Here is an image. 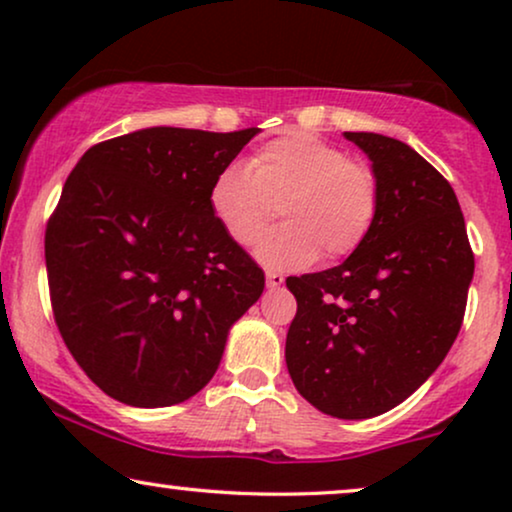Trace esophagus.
Instances as JSON below:
<instances>
[{"mask_svg":"<svg viewBox=\"0 0 512 512\" xmlns=\"http://www.w3.org/2000/svg\"><path fill=\"white\" fill-rule=\"evenodd\" d=\"M265 284H268V289H277V286L284 284V275L282 272H268L265 275Z\"/></svg>","mask_w":512,"mask_h":512,"instance_id":"obj_1","label":"esophagus"}]
</instances>
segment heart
Instances as JSON below:
<instances>
[{"instance_id": "b5f03b06", "label": "heart", "mask_w": 512, "mask_h": 512, "mask_svg": "<svg viewBox=\"0 0 512 512\" xmlns=\"http://www.w3.org/2000/svg\"><path fill=\"white\" fill-rule=\"evenodd\" d=\"M382 188L368 163L340 146L291 132L263 144L249 165H223L209 186V209L230 240L249 247L272 216H284L256 244L258 261L277 270L352 256L373 233Z\"/></svg>"}]
</instances>
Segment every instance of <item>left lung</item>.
Returning a JSON list of instances; mask_svg holds the SVG:
<instances>
[{"instance_id": "obj_1", "label": "left lung", "mask_w": 512, "mask_h": 512, "mask_svg": "<svg viewBox=\"0 0 512 512\" xmlns=\"http://www.w3.org/2000/svg\"><path fill=\"white\" fill-rule=\"evenodd\" d=\"M382 188L373 233L345 263L289 277L286 366L300 396L368 419L422 387L457 340L475 258L450 181L398 139L345 132Z\"/></svg>"}]
</instances>
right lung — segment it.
Here are the masks:
<instances>
[{
  "mask_svg": "<svg viewBox=\"0 0 512 512\" xmlns=\"http://www.w3.org/2000/svg\"><path fill=\"white\" fill-rule=\"evenodd\" d=\"M258 132L146 128L83 153L46 226L55 324L104 394L167 408L212 380L265 275L209 186Z\"/></svg>",
  "mask_w": 512,
  "mask_h": 512,
  "instance_id": "1",
  "label": "right lung"
}]
</instances>
